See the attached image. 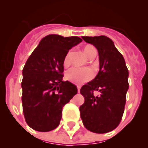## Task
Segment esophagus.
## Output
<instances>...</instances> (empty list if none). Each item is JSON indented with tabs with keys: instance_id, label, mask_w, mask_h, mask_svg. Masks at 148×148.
Instances as JSON below:
<instances>
[{
	"instance_id": "esophagus-1",
	"label": "esophagus",
	"mask_w": 148,
	"mask_h": 148,
	"mask_svg": "<svg viewBox=\"0 0 148 148\" xmlns=\"http://www.w3.org/2000/svg\"><path fill=\"white\" fill-rule=\"evenodd\" d=\"M77 89H78V92H80V89H81V87L80 86H77Z\"/></svg>"
}]
</instances>
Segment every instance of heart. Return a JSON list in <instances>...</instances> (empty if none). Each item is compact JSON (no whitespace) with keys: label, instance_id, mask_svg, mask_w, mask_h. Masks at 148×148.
I'll return each instance as SVG.
<instances>
[{"label":"heart","instance_id":"1","mask_svg":"<svg viewBox=\"0 0 148 148\" xmlns=\"http://www.w3.org/2000/svg\"><path fill=\"white\" fill-rule=\"evenodd\" d=\"M93 46L92 45H87L84 49V52L88 57L90 53V50L93 49ZM69 55H70V51L66 55L65 58L64 59V66H67L69 63ZM94 76V73L91 69L85 67H77V66H73L68 69L66 73V79L69 80V82L74 83V84H81L82 83L86 82L88 81L93 79Z\"/></svg>","mask_w":148,"mask_h":148}]
</instances>
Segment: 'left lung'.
<instances>
[{"instance_id":"left-lung-1","label":"left lung","mask_w":148,"mask_h":148,"mask_svg":"<svg viewBox=\"0 0 148 148\" xmlns=\"http://www.w3.org/2000/svg\"><path fill=\"white\" fill-rule=\"evenodd\" d=\"M94 45L99 54V71L97 76L82 87L84 103L79 108L85 128L95 133H106L119 125L129 89V71L123 55L114 42L106 36H82ZM99 90L101 95L94 96Z\"/></svg>"}]
</instances>
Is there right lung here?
<instances>
[{"label": "right lung", "instance_id": "add662e5", "mask_svg": "<svg viewBox=\"0 0 148 148\" xmlns=\"http://www.w3.org/2000/svg\"><path fill=\"white\" fill-rule=\"evenodd\" d=\"M78 36L49 34L41 40L22 70V107L26 123L39 132L58 127L64 105L78 92L75 85L63 81L64 59L80 43Z\"/></svg>", "mask_w": 148, "mask_h": 148}]
</instances>
